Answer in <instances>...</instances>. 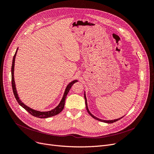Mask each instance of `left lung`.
Listing matches in <instances>:
<instances>
[{
  "instance_id": "obj_1",
  "label": "left lung",
  "mask_w": 154,
  "mask_h": 154,
  "mask_svg": "<svg viewBox=\"0 0 154 154\" xmlns=\"http://www.w3.org/2000/svg\"><path fill=\"white\" fill-rule=\"evenodd\" d=\"M84 98H85L86 107V110H87L89 114H90V115H91V117H93V118H95V120H98V121H100V122H104V123H114V122H115L118 121L119 120H120L121 118H122L123 117V116H122V117H121V118H120L115 119V120H101V119H99L98 118H97V117L95 116L94 115H93L90 112V111H89V109H88V103H87V98H86V93H85V91H84Z\"/></svg>"
}]
</instances>
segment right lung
Returning a JSON list of instances; mask_svg holds the SVG:
<instances>
[{"label":"right lung","mask_w":154,"mask_h":154,"mask_svg":"<svg viewBox=\"0 0 154 154\" xmlns=\"http://www.w3.org/2000/svg\"><path fill=\"white\" fill-rule=\"evenodd\" d=\"M18 48H17V51L14 54V55L13 56V63H12V66H11V83H12V88H13V93L14 95L16 98V100L18 102V103H19L20 106H21L23 108H24L28 112H29L33 116H35L37 118H50L52 116H54L55 115H58L59 113H60L63 109H64V103H65V100H66V98L67 96V94L68 93L69 91H70V88H72V85L77 82H78L77 80H74L72 81V82H70L69 83L68 85L66 87L65 91L64 92L63 96L62 97L61 100L59 102V103L58 105L54 108L53 109L51 110V111H36L34 110L33 109H31V107H28L27 106H26V104H24L21 100L19 98L18 93H17V88H16V85H15V82H14V62H15V57L17 56V53L18 51Z\"/></svg>","instance_id":"1"}]
</instances>
